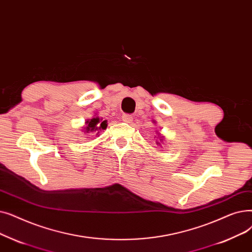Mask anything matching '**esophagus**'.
I'll return each mask as SVG.
<instances>
[{
    "label": "esophagus",
    "mask_w": 252,
    "mask_h": 252,
    "mask_svg": "<svg viewBox=\"0 0 252 252\" xmlns=\"http://www.w3.org/2000/svg\"><path fill=\"white\" fill-rule=\"evenodd\" d=\"M122 119H123V121L126 122V123H131V122H132V120H133L132 116H131V115H127V114L123 115V116H122Z\"/></svg>",
    "instance_id": "obj_1"
}]
</instances>
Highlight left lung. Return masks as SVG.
Here are the masks:
<instances>
[{
    "label": "left lung",
    "mask_w": 252,
    "mask_h": 252,
    "mask_svg": "<svg viewBox=\"0 0 252 252\" xmlns=\"http://www.w3.org/2000/svg\"><path fill=\"white\" fill-rule=\"evenodd\" d=\"M158 135H159V137H158V138H160V141L156 140V142H157V146H160V147H162V142L164 141V136H163V135H161L160 133H158Z\"/></svg>",
    "instance_id": "8db88e82"
}]
</instances>
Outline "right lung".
Masks as SVG:
<instances>
[{"label": "right lung", "instance_id": "1", "mask_svg": "<svg viewBox=\"0 0 252 252\" xmlns=\"http://www.w3.org/2000/svg\"><path fill=\"white\" fill-rule=\"evenodd\" d=\"M85 124L86 126L82 129L84 134L93 133L96 136H99L100 131L106 129L107 127L106 120H102V118H99L97 116H94L92 119L86 120Z\"/></svg>", "mask_w": 252, "mask_h": 252}]
</instances>
